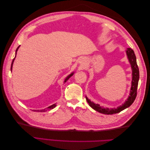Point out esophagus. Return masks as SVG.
<instances>
[{"label": "esophagus", "instance_id": "esophagus-1", "mask_svg": "<svg viewBox=\"0 0 150 150\" xmlns=\"http://www.w3.org/2000/svg\"><path fill=\"white\" fill-rule=\"evenodd\" d=\"M79 64H81V68H84L85 67V63L83 61H80Z\"/></svg>", "mask_w": 150, "mask_h": 150}]
</instances>
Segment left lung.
Listing matches in <instances>:
<instances>
[{
	"label": "left lung",
	"instance_id": "left-lung-1",
	"mask_svg": "<svg viewBox=\"0 0 150 150\" xmlns=\"http://www.w3.org/2000/svg\"><path fill=\"white\" fill-rule=\"evenodd\" d=\"M127 57L130 63L132 69V81H131V87L130 90V93L128 98L126 99V101L122 104L121 106H120L117 108H104L98 104H95L93 102L90 101L87 97L86 96V101L88 103L89 105L91 107L93 110L97 111L98 112L103 113L104 115H113L116 113H118L121 111L124 110L125 109L129 107L135 100L136 97L137 95V88L138 85V81L139 78V69L137 62V58L134 54L133 50L131 48H128L126 51Z\"/></svg>",
	"mask_w": 150,
	"mask_h": 150
}]
</instances>
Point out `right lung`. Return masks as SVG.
<instances>
[{
    "instance_id": "right-lung-1",
    "label": "right lung",
    "mask_w": 150,
    "mask_h": 150,
    "mask_svg": "<svg viewBox=\"0 0 150 150\" xmlns=\"http://www.w3.org/2000/svg\"><path fill=\"white\" fill-rule=\"evenodd\" d=\"M20 47V46L18 47L17 48V49H16V54H17V50H18V49H19V47ZM15 58H16V56H15V57L13 58V61H12V64H11V71H12V66H13V61H14V59H15ZM74 74V72H72V73L71 74H69V76H68L67 78H66V79H65V81H64V83H66V81H67L68 79H69V78H70ZM56 106V104H52V105H51V106H49L48 108H46V109H44V110H33V111H37V112H45V111H46L47 110H51V109H53V108H54Z\"/></svg>"
}]
</instances>
